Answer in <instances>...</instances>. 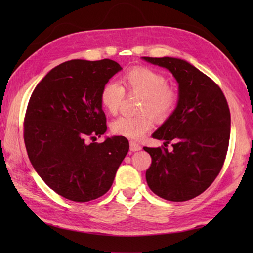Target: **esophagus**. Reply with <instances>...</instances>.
Masks as SVG:
<instances>
[{
  "instance_id": "obj_1",
  "label": "esophagus",
  "mask_w": 253,
  "mask_h": 253,
  "mask_svg": "<svg viewBox=\"0 0 253 253\" xmlns=\"http://www.w3.org/2000/svg\"><path fill=\"white\" fill-rule=\"evenodd\" d=\"M130 150L131 151H140L141 146L138 142L130 141Z\"/></svg>"
}]
</instances>
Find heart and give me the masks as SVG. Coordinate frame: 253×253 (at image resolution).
<instances>
[{"label": "heart", "instance_id": "obj_1", "mask_svg": "<svg viewBox=\"0 0 253 253\" xmlns=\"http://www.w3.org/2000/svg\"><path fill=\"white\" fill-rule=\"evenodd\" d=\"M122 84L106 83L100 91V101L110 114L115 115L120 111L128 92L142 94L139 111L143 112L137 116L124 115L111 124L114 135L138 140L152 129L155 118L162 121L173 114L178 104V92L168 84L162 73L146 66H136L127 71L122 77Z\"/></svg>", "mask_w": 253, "mask_h": 253}]
</instances>
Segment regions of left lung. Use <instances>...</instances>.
Wrapping results in <instances>:
<instances>
[{"label": "left lung", "instance_id": "obj_1", "mask_svg": "<svg viewBox=\"0 0 253 253\" xmlns=\"http://www.w3.org/2000/svg\"><path fill=\"white\" fill-rule=\"evenodd\" d=\"M142 58L168 68L179 89L176 110L152 135L164 146L173 141V151L143 148L152 159L146 171L148 186L165 200H190L207 190L223 168L230 135L226 98L211 78L184 60Z\"/></svg>", "mask_w": 253, "mask_h": 253}]
</instances>
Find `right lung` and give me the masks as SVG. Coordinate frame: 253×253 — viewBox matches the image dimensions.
<instances>
[{"mask_svg": "<svg viewBox=\"0 0 253 253\" xmlns=\"http://www.w3.org/2000/svg\"><path fill=\"white\" fill-rule=\"evenodd\" d=\"M121 69L109 58L67 61L47 73L30 96L27 153L45 184L68 200L87 202L109 191L129 150L122 136L94 142L106 131L100 91Z\"/></svg>", "mask_w": 253, "mask_h": 253, "instance_id": "right-lung-1", "label": "right lung"}]
</instances>
